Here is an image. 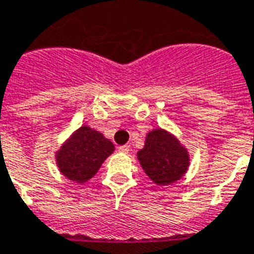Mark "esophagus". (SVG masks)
I'll return each instance as SVG.
<instances>
[{
  "mask_svg": "<svg viewBox=\"0 0 254 254\" xmlns=\"http://www.w3.org/2000/svg\"><path fill=\"white\" fill-rule=\"evenodd\" d=\"M119 150L121 153H127L129 150H130V148H129L127 145H121V146H119Z\"/></svg>",
  "mask_w": 254,
  "mask_h": 254,
  "instance_id": "34e87169",
  "label": "esophagus"
}]
</instances>
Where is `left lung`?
Returning <instances> with one entry per match:
<instances>
[{
	"instance_id": "8db88e82",
	"label": "left lung",
	"mask_w": 254,
	"mask_h": 254,
	"mask_svg": "<svg viewBox=\"0 0 254 254\" xmlns=\"http://www.w3.org/2000/svg\"><path fill=\"white\" fill-rule=\"evenodd\" d=\"M137 158L149 179L160 187L181 179L189 166L187 149L173 134L160 127L149 131Z\"/></svg>"
}]
</instances>
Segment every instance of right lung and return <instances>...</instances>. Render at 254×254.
Instances as JSON below:
<instances>
[{
	"label": "right lung",
	"mask_w": 254,
	"mask_h": 254,
	"mask_svg": "<svg viewBox=\"0 0 254 254\" xmlns=\"http://www.w3.org/2000/svg\"><path fill=\"white\" fill-rule=\"evenodd\" d=\"M114 145L100 131L81 127L56 154L60 172L71 181L86 183L113 153Z\"/></svg>",
	"instance_id": "right-lung-1"
}]
</instances>
